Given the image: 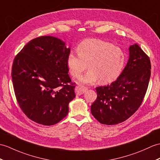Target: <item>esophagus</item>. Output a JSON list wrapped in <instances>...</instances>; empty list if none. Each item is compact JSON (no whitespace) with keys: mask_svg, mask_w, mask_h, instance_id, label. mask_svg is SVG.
<instances>
[{"mask_svg":"<svg viewBox=\"0 0 160 160\" xmlns=\"http://www.w3.org/2000/svg\"><path fill=\"white\" fill-rule=\"evenodd\" d=\"M86 90L87 88L84 86H81V85H78L75 88V91L77 95H80L83 94Z\"/></svg>","mask_w":160,"mask_h":160,"instance_id":"obj_1","label":"esophagus"}]
</instances>
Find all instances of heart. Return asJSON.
<instances>
[{
	"instance_id": "1",
	"label": "heart",
	"mask_w": 160,
	"mask_h": 160,
	"mask_svg": "<svg viewBox=\"0 0 160 160\" xmlns=\"http://www.w3.org/2000/svg\"><path fill=\"white\" fill-rule=\"evenodd\" d=\"M78 54L70 52L67 64L71 75L78 78L87 68L88 72L80 78L82 82L91 84L99 80L110 83L119 76L125 64V54L119 47L97 39H87L76 48Z\"/></svg>"
}]
</instances>
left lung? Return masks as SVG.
<instances>
[{
    "label": "left lung",
    "instance_id": "8db88e82",
    "mask_svg": "<svg viewBox=\"0 0 160 160\" xmlns=\"http://www.w3.org/2000/svg\"><path fill=\"white\" fill-rule=\"evenodd\" d=\"M151 61L138 44L129 47L123 71L110 85L97 87V99L91 112L100 123L116 125L126 121L139 108L151 76Z\"/></svg>",
    "mask_w": 160,
    "mask_h": 160
}]
</instances>
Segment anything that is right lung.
I'll use <instances>...</instances> for the list:
<instances>
[{"label":"right lung","mask_w":160,"mask_h":160,"mask_svg":"<svg viewBox=\"0 0 160 160\" xmlns=\"http://www.w3.org/2000/svg\"><path fill=\"white\" fill-rule=\"evenodd\" d=\"M69 53L61 39L42 36L30 41L14 58L15 95L22 112L37 123L52 125L68 114L69 103L76 97L67 64Z\"/></svg>","instance_id":"right-lung-1"}]
</instances>
